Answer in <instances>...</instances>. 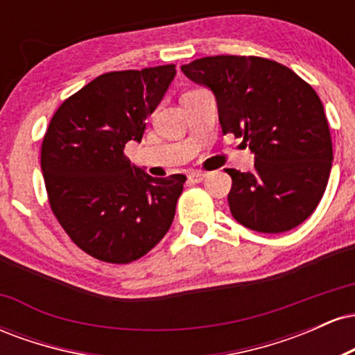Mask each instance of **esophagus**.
I'll return each instance as SVG.
<instances>
[{
    "instance_id": "obj_1",
    "label": "esophagus",
    "mask_w": 355,
    "mask_h": 355,
    "mask_svg": "<svg viewBox=\"0 0 355 355\" xmlns=\"http://www.w3.org/2000/svg\"><path fill=\"white\" fill-rule=\"evenodd\" d=\"M205 178V173L200 172V170H195V172L189 173V180L190 182H202Z\"/></svg>"
}]
</instances>
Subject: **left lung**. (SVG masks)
<instances>
[{
	"instance_id": "8db88e82",
	"label": "left lung",
	"mask_w": 355,
	"mask_h": 355,
	"mask_svg": "<svg viewBox=\"0 0 355 355\" xmlns=\"http://www.w3.org/2000/svg\"><path fill=\"white\" fill-rule=\"evenodd\" d=\"M182 71L214 92L223 135L243 138L255 153L252 172L225 170L234 218L250 230L280 234L311 217L334 158L315 89L291 68L260 56H205Z\"/></svg>"
}]
</instances>
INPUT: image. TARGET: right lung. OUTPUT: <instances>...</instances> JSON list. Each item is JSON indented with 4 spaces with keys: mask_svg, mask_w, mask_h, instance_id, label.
Returning a JSON list of instances; mask_svg holds the SVG:
<instances>
[{
    "mask_svg": "<svg viewBox=\"0 0 355 355\" xmlns=\"http://www.w3.org/2000/svg\"><path fill=\"white\" fill-rule=\"evenodd\" d=\"M175 73L164 64L100 75L60 105L43 137L51 211L71 242L101 262L138 260L173 222L185 175L150 177L123 150L141 141Z\"/></svg>",
    "mask_w": 355,
    "mask_h": 355,
    "instance_id": "add662e5",
    "label": "right lung"
}]
</instances>
